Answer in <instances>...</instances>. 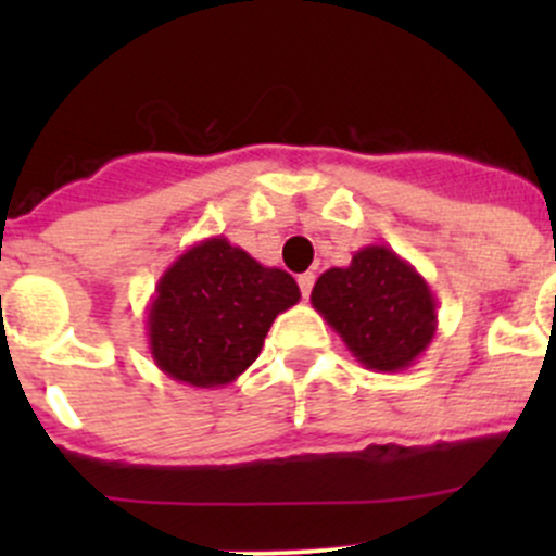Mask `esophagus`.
Wrapping results in <instances>:
<instances>
[{"instance_id": "34e87169", "label": "esophagus", "mask_w": 556, "mask_h": 556, "mask_svg": "<svg viewBox=\"0 0 556 556\" xmlns=\"http://www.w3.org/2000/svg\"><path fill=\"white\" fill-rule=\"evenodd\" d=\"M299 285H301V295H304V299H309V293H312V288H314V274L312 271L301 274Z\"/></svg>"}]
</instances>
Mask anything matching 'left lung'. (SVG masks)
I'll list each match as a JSON object with an SVG mask.
<instances>
[{"label": "left lung", "mask_w": 556, "mask_h": 556, "mask_svg": "<svg viewBox=\"0 0 556 556\" xmlns=\"http://www.w3.org/2000/svg\"><path fill=\"white\" fill-rule=\"evenodd\" d=\"M312 306L357 363L382 374L414 366L439 330L430 285L387 244H366L350 266L319 274Z\"/></svg>", "instance_id": "left-lung-1"}]
</instances>
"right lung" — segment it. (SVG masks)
<instances>
[{"label":"right lung","mask_w":556,"mask_h":556,"mask_svg":"<svg viewBox=\"0 0 556 556\" xmlns=\"http://www.w3.org/2000/svg\"><path fill=\"white\" fill-rule=\"evenodd\" d=\"M299 299L288 271L263 266L226 237L201 239L155 285L150 355L174 382L223 387L255 363L277 314Z\"/></svg>","instance_id":"add662e5"}]
</instances>
